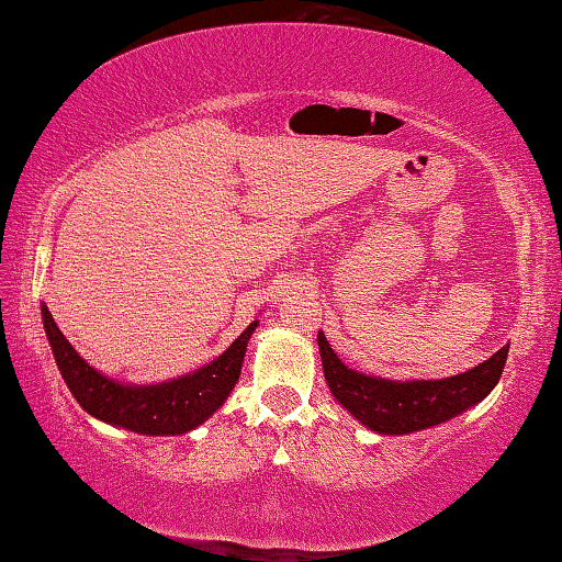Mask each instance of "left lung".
<instances>
[{
	"mask_svg": "<svg viewBox=\"0 0 562 562\" xmlns=\"http://www.w3.org/2000/svg\"><path fill=\"white\" fill-rule=\"evenodd\" d=\"M317 345L331 396L359 424L386 436L431 429V426L449 422V418L463 414L465 408L483 402L493 392V386L498 384L508 357L506 345L496 355L463 374L394 382V379L369 376L349 369L331 351L322 331L317 335Z\"/></svg>",
	"mask_w": 562,
	"mask_h": 562,
	"instance_id": "left-lung-1",
	"label": "left lung"
}]
</instances>
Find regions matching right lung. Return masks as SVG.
Returning a JSON list of instances; mask_svg holds the SVG:
<instances>
[{"mask_svg":"<svg viewBox=\"0 0 562 562\" xmlns=\"http://www.w3.org/2000/svg\"><path fill=\"white\" fill-rule=\"evenodd\" d=\"M42 319L56 367L83 412L103 424L121 426V429L144 436L188 434L207 422L225 404L240 379L247 341L258 327V319H255L221 357L198 372L170 379L164 384L140 386L116 382L87 364L56 327L46 304H42Z\"/></svg>","mask_w":562,"mask_h":562,"instance_id":"add662e5","label":"right lung"}]
</instances>
